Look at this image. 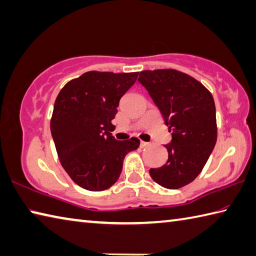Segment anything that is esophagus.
<instances>
[{"mask_svg": "<svg viewBox=\"0 0 256 256\" xmlns=\"http://www.w3.org/2000/svg\"><path fill=\"white\" fill-rule=\"evenodd\" d=\"M140 146H141V148H146V146H148V143L141 141V143H140Z\"/></svg>", "mask_w": 256, "mask_h": 256, "instance_id": "34e87169", "label": "esophagus"}]
</instances>
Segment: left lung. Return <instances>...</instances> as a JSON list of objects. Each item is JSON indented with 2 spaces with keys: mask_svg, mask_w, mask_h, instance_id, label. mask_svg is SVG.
<instances>
[{
  "mask_svg": "<svg viewBox=\"0 0 256 256\" xmlns=\"http://www.w3.org/2000/svg\"><path fill=\"white\" fill-rule=\"evenodd\" d=\"M138 82L160 110L172 141L168 161L150 169L152 179L168 189L184 187L197 178L217 141L216 108L200 82L176 69L143 70Z\"/></svg>",
  "mask_w": 256,
  "mask_h": 256,
  "instance_id": "obj_1",
  "label": "left lung"
}]
</instances>
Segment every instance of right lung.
Masks as SVG:
<instances>
[{"mask_svg":"<svg viewBox=\"0 0 256 256\" xmlns=\"http://www.w3.org/2000/svg\"><path fill=\"white\" fill-rule=\"evenodd\" d=\"M138 72L92 70L64 85L56 98L50 130L62 168L74 182L103 192L118 181L123 160L140 140H115L112 120Z\"/></svg>","mask_w":256,"mask_h":256,"instance_id":"add662e5","label":"right lung"}]
</instances>
